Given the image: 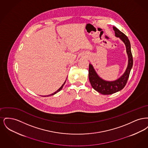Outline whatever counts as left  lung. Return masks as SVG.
<instances>
[{"label":"left lung","instance_id":"8db88e82","mask_svg":"<svg viewBox=\"0 0 148 148\" xmlns=\"http://www.w3.org/2000/svg\"><path fill=\"white\" fill-rule=\"evenodd\" d=\"M116 37L124 42L126 47L128 56V64L127 69L120 77L114 81H106L101 79L96 73L91 64L89 65V79L92 88L103 95H110L123 89L127 84L130 72L133 64V56L131 51L130 41L126 35L115 27H113Z\"/></svg>","mask_w":148,"mask_h":148}]
</instances>
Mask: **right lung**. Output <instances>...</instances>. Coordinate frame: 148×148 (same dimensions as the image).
<instances>
[{"mask_svg": "<svg viewBox=\"0 0 148 148\" xmlns=\"http://www.w3.org/2000/svg\"><path fill=\"white\" fill-rule=\"evenodd\" d=\"M66 80H65V82L62 85V86H61V87H60V88H59V89L58 90H57L56 92H53V93H52V94H50V95H46V96H44V97H50V96H51V95H53L56 94V93H57L58 92H60V90H61L62 89V88H63V86L64 85V84H65V82H66Z\"/></svg>", "mask_w": 148, "mask_h": 148, "instance_id": "right-lung-1", "label": "right lung"}]
</instances>
